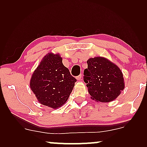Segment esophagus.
I'll list each match as a JSON object with an SVG mask.
<instances>
[{
	"label": "esophagus",
	"mask_w": 147,
	"mask_h": 147,
	"mask_svg": "<svg viewBox=\"0 0 147 147\" xmlns=\"http://www.w3.org/2000/svg\"><path fill=\"white\" fill-rule=\"evenodd\" d=\"M81 78H82V75H81V74H80V75H79L78 76H77V77H76V79H77L78 80H81Z\"/></svg>",
	"instance_id": "esophagus-1"
}]
</instances>
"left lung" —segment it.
<instances>
[{"mask_svg": "<svg viewBox=\"0 0 147 147\" xmlns=\"http://www.w3.org/2000/svg\"><path fill=\"white\" fill-rule=\"evenodd\" d=\"M84 71V81L92 100L109 102L115 100L124 88L121 70L109 60L102 57L90 58Z\"/></svg>", "mask_w": 147, "mask_h": 147, "instance_id": "1", "label": "left lung"}]
</instances>
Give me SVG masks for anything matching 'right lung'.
<instances>
[{"mask_svg":"<svg viewBox=\"0 0 147 147\" xmlns=\"http://www.w3.org/2000/svg\"><path fill=\"white\" fill-rule=\"evenodd\" d=\"M76 81L59 54L49 53L34 71L30 87L39 103L56 109L65 103Z\"/></svg>","mask_w":147,"mask_h":147,"instance_id":"obj_1","label":"right lung"}]
</instances>
